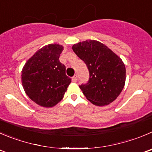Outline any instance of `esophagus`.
Instances as JSON below:
<instances>
[{
  "label": "esophagus",
  "mask_w": 152,
  "mask_h": 152,
  "mask_svg": "<svg viewBox=\"0 0 152 152\" xmlns=\"http://www.w3.org/2000/svg\"><path fill=\"white\" fill-rule=\"evenodd\" d=\"M77 75H75L73 76V77H72V81H73V82H76V81H77Z\"/></svg>",
  "instance_id": "1"
}]
</instances>
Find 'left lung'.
<instances>
[{
  "mask_svg": "<svg viewBox=\"0 0 152 152\" xmlns=\"http://www.w3.org/2000/svg\"><path fill=\"white\" fill-rule=\"evenodd\" d=\"M76 55L86 65L89 78L79 86L86 99L97 106H104L116 99L125 83V64L102 43L86 40L72 46Z\"/></svg>",
  "mask_w": 152,
  "mask_h": 152,
  "instance_id": "left-lung-1",
  "label": "left lung"
}]
</instances>
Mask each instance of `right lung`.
<instances>
[{"label":"right lung","mask_w":152,"mask_h":152,"mask_svg":"<svg viewBox=\"0 0 152 152\" xmlns=\"http://www.w3.org/2000/svg\"><path fill=\"white\" fill-rule=\"evenodd\" d=\"M63 47L50 44L36 52L21 71L22 86L35 103L51 107L63 99L72 79L66 75V66L60 62Z\"/></svg>","instance_id":"add662e5"}]
</instances>
